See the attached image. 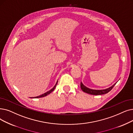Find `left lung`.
I'll return each mask as SVG.
<instances>
[{
  "label": "left lung",
  "instance_id": "left-lung-1",
  "mask_svg": "<svg viewBox=\"0 0 133 133\" xmlns=\"http://www.w3.org/2000/svg\"><path fill=\"white\" fill-rule=\"evenodd\" d=\"M117 83V82L116 83H115L113 85H112L110 87H109L107 89H103V90H94V89H91L89 88H87L86 86H85L83 83L82 82H81L80 83V88L82 89V90H83V91H84V92H86V93L90 94V95H104L108 93L109 91H110L112 89L114 88V86Z\"/></svg>",
  "mask_w": 133,
  "mask_h": 133
}]
</instances>
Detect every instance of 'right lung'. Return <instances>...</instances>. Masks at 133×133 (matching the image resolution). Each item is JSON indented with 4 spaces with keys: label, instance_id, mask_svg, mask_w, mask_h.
Segmentation results:
<instances>
[{
    "label": "right lung",
    "instance_id": "right-lung-1",
    "mask_svg": "<svg viewBox=\"0 0 133 133\" xmlns=\"http://www.w3.org/2000/svg\"><path fill=\"white\" fill-rule=\"evenodd\" d=\"M57 82H58V80H57V82H56V83L55 85H54V87H53L52 89H51V90H50L49 91H47V92H46L45 93H44V94H42V95H40V96H37V97H32V98H37L43 97H45V96H47L48 95H49V94L51 93V92H52L54 90L55 87L56 86V85H57ZM31 98H32V97H31Z\"/></svg>",
    "mask_w": 133,
    "mask_h": 133
}]
</instances>
